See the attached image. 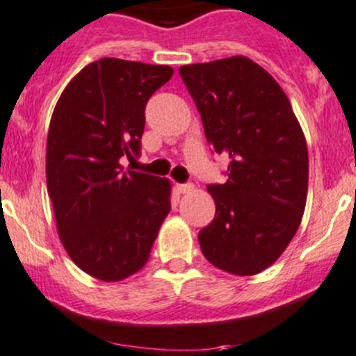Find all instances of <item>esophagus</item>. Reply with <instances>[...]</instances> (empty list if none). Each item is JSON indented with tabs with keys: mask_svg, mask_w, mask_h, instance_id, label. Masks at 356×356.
Returning <instances> with one entry per match:
<instances>
[{
	"mask_svg": "<svg viewBox=\"0 0 356 356\" xmlns=\"http://www.w3.org/2000/svg\"><path fill=\"white\" fill-rule=\"evenodd\" d=\"M193 189H195V186L193 184H177V191L182 193V195H186V193H191Z\"/></svg>",
	"mask_w": 356,
	"mask_h": 356,
	"instance_id": "34e87169",
	"label": "esophagus"
}]
</instances>
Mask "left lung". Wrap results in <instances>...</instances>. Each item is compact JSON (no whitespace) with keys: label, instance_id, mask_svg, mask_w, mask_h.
<instances>
[{"label":"left lung","instance_id":"8db88e82","mask_svg":"<svg viewBox=\"0 0 356 356\" xmlns=\"http://www.w3.org/2000/svg\"><path fill=\"white\" fill-rule=\"evenodd\" d=\"M207 141L229 158L227 182L208 186L215 218L201 229L204 258L234 275L270 267L301 224L308 149L291 103L274 77L246 56L179 68Z\"/></svg>","mask_w":356,"mask_h":356}]
</instances>
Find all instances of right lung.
I'll return each instance as SVG.
<instances>
[{
    "instance_id": "obj_1",
    "label": "right lung",
    "mask_w": 356,
    "mask_h": 356,
    "mask_svg": "<svg viewBox=\"0 0 356 356\" xmlns=\"http://www.w3.org/2000/svg\"><path fill=\"white\" fill-rule=\"evenodd\" d=\"M168 65L102 58L63 89L46 143V182L60 241L86 274L117 282L149 258L170 211L168 179L124 170L139 155L145 108Z\"/></svg>"
}]
</instances>
